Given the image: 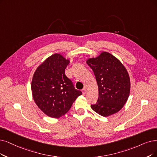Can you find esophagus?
I'll use <instances>...</instances> for the list:
<instances>
[{"label":"esophagus","instance_id":"1","mask_svg":"<svg viewBox=\"0 0 157 157\" xmlns=\"http://www.w3.org/2000/svg\"><path fill=\"white\" fill-rule=\"evenodd\" d=\"M82 91L83 94H85V93H86V91H87V90H86V88H84V89L82 90Z\"/></svg>","mask_w":157,"mask_h":157}]
</instances>
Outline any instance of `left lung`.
<instances>
[{
  "instance_id": "left-lung-1",
  "label": "left lung",
  "mask_w": 157,
  "mask_h": 157,
  "mask_svg": "<svg viewBox=\"0 0 157 157\" xmlns=\"http://www.w3.org/2000/svg\"><path fill=\"white\" fill-rule=\"evenodd\" d=\"M87 64L95 75L98 87L99 97L97 103L91 105L92 109L103 117L116 113L129 95L130 79L126 69L108 52L88 59Z\"/></svg>"
}]
</instances>
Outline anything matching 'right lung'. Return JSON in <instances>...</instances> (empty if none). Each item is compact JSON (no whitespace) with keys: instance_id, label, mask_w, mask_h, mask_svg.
Listing matches in <instances>:
<instances>
[{"instance_id":"1","label":"right lung","mask_w":157,"mask_h":157,"mask_svg":"<svg viewBox=\"0 0 157 157\" xmlns=\"http://www.w3.org/2000/svg\"><path fill=\"white\" fill-rule=\"evenodd\" d=\"M69 63L70 60L56 53L39 66L33 75L31 90L35 102L50 117L64 115L82 94L66 77L65 70Z\"/></svg>"}]
</instances>
